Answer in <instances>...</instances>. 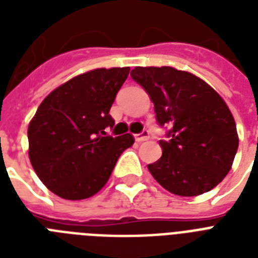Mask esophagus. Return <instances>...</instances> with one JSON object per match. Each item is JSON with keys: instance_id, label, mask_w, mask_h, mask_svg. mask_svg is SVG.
I'll return each mask as SVG.
<instances>
[{"instance_id": "obj_1", "label": "esophagus", "mask_w": 258, "mask_h": 258, "mask_svg": "<svg viewBox=\"0 0 258 258\" xmlns=\"http://www.w3.org/2000/svg\"><path fill=\"white\" fill-rule=\"evenodd\" d=\"M150 138V133L147 130H143L141 134H137L135 135V141L137 142H143V141H147Z\"/></svg>"}]
</instances>
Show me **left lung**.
Here are the masks:
<instances>
[{"instance_id":"left-lung-1","label":"left lung","mask_w":258,"mask_h":258,"mask_svg":"<svg viewBox=\"0 0 258 258\" xmlns=\"http://www.w3.org/2000/svg\"><path fill=\"white\" fill-rule=\"evenodd\" d=\"M131 78L154 103L158 124L170 130L161 139L162 157L147 165L162 187L194 197L224 179L238 149L236 121L224 99L194 75L171 67H137Z\"/></svg>"}]
</instances>
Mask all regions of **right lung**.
<instances>
[{
    "mask_svg": "<svg viewBox=\"0 0 258 258\" xmlns=\"http://www.w3.org/2000/svg\"><path fill=\"white\" fill-rule=\"evenodd\" d=\"M128 74V67L89 71L52 91L38 107L28 127L29 159L56 196L78 201L96 194L134 145L131 134H105L115 124L109 109Z\"/></svg>",
    "mask_w": 258,
    "mask_h": 258,
    "instance_id": "add662e5",
    "label": "right lung"
}]
</instances>
